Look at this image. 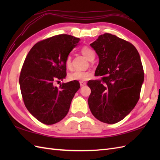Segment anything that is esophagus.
Here are the masks:
<instances>
[{"instance_id":"34e87169","label":"esophagus","mask_w":160,"mask_h":160,"mask_svg":"<svg viewBox=\"0 0 160 160\" xmlns=\"http://www.w3.org/2000/svg\"><path fill=\"white\" fill-rule=\"evenodd\" d=\"M80 86H81V87H84V86L86 85L87 82H80Z\"/></svg>"}]
</instances>
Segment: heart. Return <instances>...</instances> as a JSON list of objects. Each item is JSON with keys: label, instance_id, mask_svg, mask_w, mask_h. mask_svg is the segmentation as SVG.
I'll use <instances>...</instances> for the list:
<instances>
[{"label": "heart", "instance_id": "1", "mask_svg": "<svg viewBox=\"0 0 160 160\" xmlns=\"http://www.w3.org/2000/svg\"><path fill=\"white\" fill-rule=\"evenodd\" d=\"M81 53L87 60H93L95 58V53L90 47L84 46L81 48ZM65 66L68 69H71V56L69 55L65 60ZM93 73L90 70H75L68 74V79L71 81H78L84 82L87 81L92 77Z\"/></svg>", "mask_w": 160, "mask_h": 160}]
</instances>
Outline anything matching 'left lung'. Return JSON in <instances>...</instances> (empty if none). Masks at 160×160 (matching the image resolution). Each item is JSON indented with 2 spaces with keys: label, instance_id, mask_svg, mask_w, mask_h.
<instances>
[{
  "label": "left lung",
  "instance_id": "obj_1",
  "mask_svg": "<svg viewBox=\"0 0 160 160\" xmlns=\"http://www.w3.org/2000/svg\"><path fill=\"white\" fill-rule=\"evenodd\" d=\"M99 56L95 76L89 80L88 104L98 120L107 124L121 121L140 99L144 69L138 50L127 40L106 33L91 44Z\"/></svg>",
  "mask_w": 160,
  "mask_h": 160
}]
</instances>
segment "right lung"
<instances>
[{"mask_svg":"<svg viewBox=\"0 0 160 160\" xmlns=\"http://www.w3.org/2000/svg\"><path fill=\"white\" fill-rule=\"evenodd\" d=\"M80 39L60 34L36 43L24 61L19 77L26 108L42 123L50 125L62 120L69 112L71 100L80 89L78 81L54 82L67 76L65 60Z\"/></svg>","mask_w":160,"mask_h":160,"instance_id":"obj_1","label":"right lung"}]
</instances>
